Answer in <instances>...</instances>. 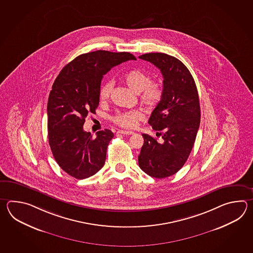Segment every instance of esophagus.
I'll list each match as a JSON object with an SVG mask.
<instances>
[{
  "instance_id": "1",
  "label": "esophagus",
  "mask_w": 253,
  "mask_h": 253,
  "mask_svg": "<svg viewBox=\"0 0 253 253\" xmlns=\"http://www.w3.org/2000/svg\"><path fill=\"white\" fill-rule=\"evenodd\" d=\"M118 134H125V135H131V134H134V132H132V131H125V130H119V131H118Z\"/></svg>"
}]
</instances>
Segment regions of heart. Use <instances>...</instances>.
Instances as JSON below:
<instances>
[{
	"mask_svg": "<svg viewBox=\"0 0 253 253\" xmlns=\"http://www.w3.org/2000/svg\"><path fill=\"white\" fill-rule=\"evenodd\" d=\"M126 85L134 93L139 95L140 102L147 110H153L161 102L164 96V87L161 83L152 81L151 76L142 70H132L126 73L123 78ZM113 88V82L108 81L99 88L98 97L101 101L108 100ZM143 114L138 110L127 112H119L113 118L112 121L124 128H134L141 119Z\"/></svg>",
	"mask_w": 253,
	"mask_h": 253,
	"instance_id": "heart-1",
	"label": "heart"
}]
</instances>
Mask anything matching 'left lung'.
Listing matches in <instances>:
<instances>
[{"label":"left lung","instance_id":"8db88e82","mask_svg":"<svg viewBox=\"0 0 253 253\" xmlns=\"http://www.w3.org/2000/svg\"><path fill=\"white\" fill-rule=\"evenodd\" d=\"M139 59L161 70L164 96L148 123L162 142L143 134L139 167L152 177H168L177 172L193 149L200 126L199 96L194 78L179 59L165 53H146Z\"/></svg>","mask_w":253,"mask_h":253}]
</instances>
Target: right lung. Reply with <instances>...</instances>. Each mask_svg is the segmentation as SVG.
<instances>
[{"label":"right lung","instance_id":"right-lung-1","mask_svg":"<svg viewBox=\"0 0 253 253\" xmlns=\"http://www.w3.org/2000/svg\"><path fill=\"white\" fill-rule=\"evenodd\" d=\"M135 57L129 52L96 50L81 54L59 72L49 92L48 144L59 167L76 179H85L102 168L112 131L105 129L93 137L83 125L95 113L103 76L113 67Z\"/></svg>","mask_w":253,"mask_h":253}]
</instances>
